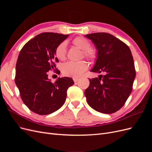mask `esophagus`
Listing matches in <instances>:
<instances>
[{
  "label": "esophagus",
  "instance_id": "34e87169",
  "mask_svg": "<svg viewBox=\"0 0 152 152\" xmlns=\"http://www.w3.org/2000/svg\"><path fill=\"white\" fill-rule=\"evenodd\" d=\"M73 81H74V82H77L78 80H79V78H76V77H73Z\"/></svg>",
  "mask_w": 152,
  "mask_h": 152
}]
</instances>
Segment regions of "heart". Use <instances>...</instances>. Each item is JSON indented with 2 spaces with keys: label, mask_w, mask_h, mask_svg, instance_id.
Segmentation results:
<instances>
[{
  "label": "heart",
  "mask_w": 152,
  "mask_h": 152,
  "mask_svg": "<svg viewBox=\"0 0 152 152\" xmlns=\"http://www.w3.org/2000/svg\"><path fill=\"white\" fill-rule=\"evenodd\" d=\"M73 44L77 48L83 50L84 56L88 58H95V52L91 49V45L89 40L84 37H77L73 40ZM67 43L63 41L59 44L55 50L56 56L59 60H64L66 58ZM88 63L86 61H68L63 64L62 72L65 75L72 77H79L88 68Z\"/></svg>",
  "instance_id": "heart-1"
}]
</instances>
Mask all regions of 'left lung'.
I'll list each match as a JSON object with an SVG mask.
<instances>
[{
	"label": "left lung",
	"instance_id": "1",
	"mask_svg": "<svg viewBox=\"0 0 152 152\" xmlns=\"http://www.w3.org/2000/svg\"><path fill=\"white\" fill-rule=\"evenodd\" d=\"M84 37L93 42L97 50V58L91 72L104 73L89 79V86L84 93L87 103L100 113L116 112L131 93L136 77L131 50L122 41L108 33Z\"/></svg>",
	"mask_w": 152,
	"mask_h": 152
}]
</instances>
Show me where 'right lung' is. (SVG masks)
I'll list each match as a JSON object with an SVG mask.
<instances>
[{
	"mask_svg": "<svg viewBox=\"0 0 152 152\" xmlns=\"http://www.w3.org/2000/svg\"><path fill=\"white\" fill-rule=\"evenodd\" d=\"M68 37L53 32L40 34L23 47L18 56L15 83L22 101L35 113L48 115L60 108L68 88L74 84L72 78L66 77L52 83L47 73L54 70V63L58 62L55 50Z\"/></svg>",
	"mask_w": 152,
	"mask_h": 152,
	"instance_id": "right-lung-1",
	"label": "right lung"
}]
</instances>
